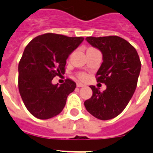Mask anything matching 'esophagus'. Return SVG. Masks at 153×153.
Returning a JSON list of instances; mask_svg holds the SVG:
<instances>
[{"label": "esophagus", "instance_id": "34e87169", "mask_svg": "<svg viewBox=\"0 0 153 153\" xmlns=\"http://www.w3.org/2000/svg\"><path fill=\"white\" fill-rule=\"evenodd\" d=\"M76 85H77V86H78V87H82V86H84L83 84L81 83V82H78Z\"/></svg>", "mask_w": 153, "mask_h": 153}]
</instances>
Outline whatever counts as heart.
Segmentation results:
<instances>
[{
  "label": "heart",
  "mask_w": 153,
  "mask_h": 153,
  "mask_svg": "<svg viewBox=\"0 0 153 153\" xmlns=\"http://www.w3.org/2000/svg\"><path fill=\"white\" fill-rule=\"evenodd\" d=\"M79 78L82 80H85L86 79V74H84V73H81V74H79Z\"/></svg>",
  "instance_id": "heart-1"
}]
</instances>
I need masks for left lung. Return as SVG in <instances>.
<instances>
[{
    "label": "left lung",
    "mask_w": 153,
    "mask_h": 153,
    "mask_svg": "<svg viewBox=\"0 0 153 153\" xmlns=\"http://www.w3.org/2000/svg\"><path fill=\"white\" fill-rule=\"evenodd\" d=\"M91 46L102 54V62L97 71V82L106 85L101 92L90 87L93 95L84 102L86 110L96 118L109 120L118 116L135 92L141 63L136 49L126 39L117 36L86 38Z\"/></svg>",
    "instance_id": "obj_1"
}]
</instances>
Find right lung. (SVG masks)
Returning <instances> with one entry per match:
<instances>
[{
  "instance_id": "add662e5",
  "label": "right lung",
  "mask_w": 153,
  "mask_h": 153,
  "mask_svg": "<svg viewBox=\"0 0 153 153\" xmlns=\"http://www.w3.org/2000/svg\"><path fill=\"white\" fill-rule=\"evenodd\" d=\"M83 40V37L47 33L26 46L18 66V86L25 106L34 117L45 120L62 112L76 83L67 79L59 86L51 81L64 74L67 58Z\"/></svg>"
}]
</instances>
